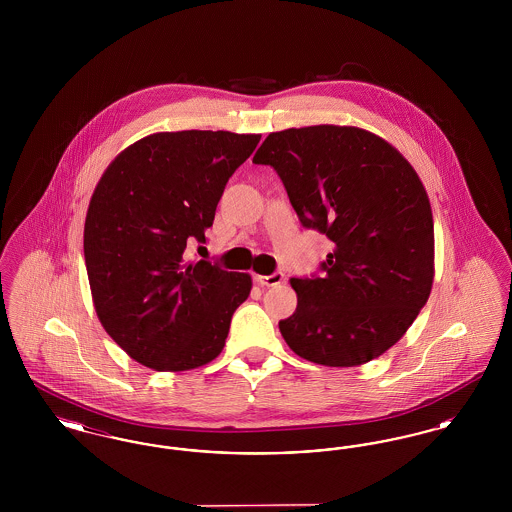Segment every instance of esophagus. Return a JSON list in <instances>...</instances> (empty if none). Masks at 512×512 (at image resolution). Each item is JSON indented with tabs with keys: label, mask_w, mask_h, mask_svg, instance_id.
<instances>
[{
	"label": "esophagus",
	"mask_w": 512,
	"mask_h": 512,
	"mask_svg": "<svg viewBox=\"0 0 512 512\" xmlns=\"http://www.w3.org/2000/svg\"><path fill=\"white\" fill-rule=\"evenodd\" d=\"M286 280V276L282 272H274L270 276H261V274H255V282L263 288H272V286H280L282 282Z\"/></svg>",
	"instance_id": "1"
}]
</instances>
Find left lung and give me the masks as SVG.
Instances as JSON below:
<instances>
[{
    "label": "left lung",
    "instance_id": "1",
    "mask_svg": "<svg viewBox=\"0 0 512 512\" xmlns=\"http://www.w3.org/2000/svg\"><path fill=\"white\" fill-rule=\"evenodd\" d=\"M253 163L282 178L303 226L326 234L322 278H292L297 309L280 320L295 355L359 366L405 336L434 284V219L413 165L359 126L270 132Z\"/></svg>",
    "mask_w": 512,
    "mask_h": 512
}]
</instances>
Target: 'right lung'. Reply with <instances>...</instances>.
<instances>
[{"mask_svg": "<svg viewBox=\"0 0 512 512\" xmlns=\"http://www.w3.org/2000/svg\"><path fill=\"white\" fill-rule=\"evenodd\" d=\"M261 134L155 132L109 163L84 222L92 301L105 332L136 363L182 372L217 359L247 272L190 261L220 195Z\"/></svg>", "mask_w": 512, "mask_h": 512, "instance_id": "right-lung-1", "label": "right lung"}]
</instances>
